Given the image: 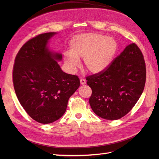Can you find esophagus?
Listing matches in <instances>:
<instances>
[{
    "label": "esophagus",
    "instance_id": "1",
    "mask_svg": "<svg viewBox=\"0 0 159 159\" xmlns=\"http://www.w3.org/2000/svg\"><path fill=\"white\" fill-rule=\"evenodd\" d=\"M80 83H81V84L84 85V84H86V81H85V79L81 78V79L80 80Z\"/></svg>",
    "mask_w": 159,
    "mask_h": 159
}]
</instances>
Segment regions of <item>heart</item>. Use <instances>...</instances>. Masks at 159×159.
Here are the masks:
<instances>
[{
	"mask_svg": "<svg viewBox=\"0 0 159 159\" xmlns=\"http://www.w3.org/2000/svg\"><path fill=\"white\" fill-rule=\"evenodd\" d=\"M119 49L115 38L103 34L89 32L74 36L70 42V51L64 54L68 70L74 73L83 59L85 68L92 74L106 70L111 64Z\"/></svg>",
	"mask_w": 159,
	"mask_h": 159,
	"instance_id": "heart-1",
	"label": "heart"
}]
</instances>
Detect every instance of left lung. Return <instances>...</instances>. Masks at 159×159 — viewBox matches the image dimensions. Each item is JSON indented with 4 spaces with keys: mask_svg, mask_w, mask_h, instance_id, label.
Wrapping results in <instances>:
<instances>
[{
    "mask_svg": "<svg viewBox=\"0 0 159 159\" xmlns=\"http://www.w3.org/2000/svg\"><path fill=\"white\" fill-rule=\"evenodd\" d=\"M92 90L90 106L99 117L117 120L127 115L140 98L146 81V66L141 50L128 45L99 73L88 76Z\"/></svg>",
    "mask_w": 159,
    "mask_h": 159,
    "instance_id": "8db88e82",
    "label": "left lung"
}]
</instances>
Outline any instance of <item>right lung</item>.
Instances as JSON below:
<instances>
[{
	"mask_svg": "<svg viewBox=\"0 0 159 159\" xmlns=\"http://www.w3.org/2000/svg\"><path fill=\"white\" fill-rule=\"evenodd\" d=\"M55 32L34 37L24 44L14 60V88L19 102L36 121L48 124L66 112L68 99L79 88L78 77L62 71L56 60L62 55L47 44Z\"/></svg>",
	"mask_w": 159,
	"mask_h": 159,
	"instance_id": "add662e5",
	"label": "right lung"
}]
</instances>
